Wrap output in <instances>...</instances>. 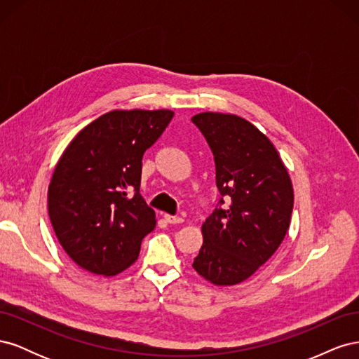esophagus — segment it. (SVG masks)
I'll list each match as a JSON object with an SVG mask.
<instances>
[{
	"mask_svg": "<svg viewBox=\"0 0 359 359\" xmlns=\"http://www.w3.org/2000/svg\"><path fill=\"white\" fill-rule=\"evenodd\" d=\"M165 220L169 223V224H180L182 223V217H178V215H170V214H166L165 215Z\"/></svg>",
	"mask_w": 359,
	"mask_h": 359,
	"instance_id": "34e87169",
	"label": "esophagus"
}]
</instances>
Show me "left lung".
Segmentation results:
<instances>
[{"mask_svg": "<svg viewBox=\"0 0 359 359\" xmlns=\"http://www.w3.org/2000/svg\"><path fill=\"white\" fill-rule=\"evenodd\" d=\"M191 121L212 151L217 187L227 201L203 222L193 268L215 286L240 285L283 243L293 208L292 181L274 144L247 119L202 112Z\"/></svg>", "mask_w": 359, "mask_h": 359, "instance_id": "1", "label": "left lung"}]
</instances>
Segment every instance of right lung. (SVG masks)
I'll return each mask as SVG.
<instances>
[{"mask_svg": "<svg viewBox=\"0 0 359 359\" xmlns=\"http://www.w3.org/2000/svg\"><path fill=\"white\" fill-rule=\"evenodd\" d=\"M172 111H111L64 149L48 189L53 231L76 265L114 277L136 262L156 212L140 196L142 157Z\"/></svg>", "mask_w": 359, "mask_h": 359, "instance_id": "obj_1", "label": "right lung"}]
</instances>
